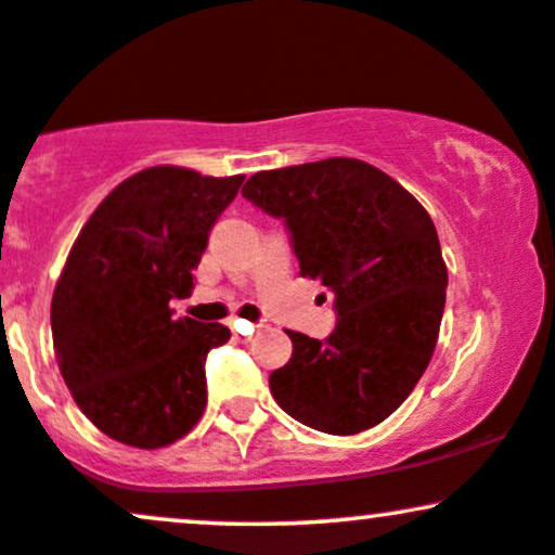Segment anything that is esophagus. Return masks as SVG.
Instances as JSON below:
<instances>
[{
  "instance_id": "obj_1",
  "label": "esophagus",
  "mask_w": 555,
  "mask_h": 555,
  "mask_svg": "<svg viewBox=\"0 0 555 555\" xmlns=\"http://www.w3.org/2000/svg\"><path fill=\"white\" fill-rule=\"evenodd\" d=\"M256 328H258L256 323L242 321V318H234V321H232V331H234V336H242V339H250L253 331H256Z\"/></svg>"
}]
</instances>
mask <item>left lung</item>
<instances>
[{"mask_svg":"<svg viewBox=\"0 0 555 555\" xmlns=\"http://www.w3.org/2000/svg\"><path fill=\"white\" fill-rule=\"evenodd\" d=\"M242 195L284 219L302 276L334 292L326 339L286 331L269 386L286 415L331 436L384 423L433 358L449 273L428 211L360 158L258 171Z\"/></svg>","mask_w":555,"mask_h":555,"instance_id":"obj_1","label":"left lung"}]
</instances>
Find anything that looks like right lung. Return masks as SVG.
I'll use <instances>...</instances> for the list:
<instances>
[{
  "label": "right lung",
  "instance_id": "add662e5",
  "mask_svg": "<svg viewBox=\"0 0 555 555\" xmlns=\"http://www.w3.org/2000/svg\"><path fill=\"white\" fill-rule=\"evenodd\" d=\"M245 177L151 167L119 182L80 229L52 297L60 373L101 433L162 449L206 410V354L221 323L175 318L221 211Z\"/></svg>",
  "mask_w": 555,
  "mask_h": 555
}]
</instances>
